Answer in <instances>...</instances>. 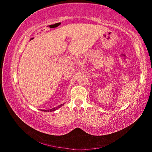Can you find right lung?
<instances>
[{
  "instance_id": "right-lung-1",
  "label": "right lung",
  "mask_w": 152,
  "mask_h": 152,
  "mask_svg": "<svg viewBox=\"0 0 152 152\" xmlns=\"http://www.w3.org/2000/svg\"><path fill=\"white\" fill-rule=\"evenodd\" d=\"M64 104H60V105H58V107H54V108H53V109H50V110H43V111H45V112H51V111H54V110H56V109H59V108L60 107H61V106H62Z\"/></svg>"
}]
</instances>
